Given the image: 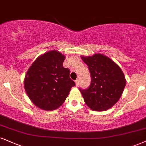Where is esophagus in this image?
<instances>
[{
  "label": "esophagus",
  "instance_id": "esophagus-1",
  "mask_svg": "<svg viewBox=\"0 0 146 146\" xmlns=\"http://www.w3.org/2000/svg\"><path fill=\"white\" fill-rule=\"evenodd\" d=\"M75 84H76V87H77V86H78V84H79V80H78V79H77V80H75Z\"/></svg>",
  "mask_w": 146,
  "mask_h": 146
}]
</instances>
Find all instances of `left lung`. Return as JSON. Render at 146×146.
I'll return each instance as SVG.
<instances>
[{"label": "left lung", "mask_w": 146, "mask_h": 146, "mask_svg": "<svg viewBox=\"0 0 146 146\" xmlns=\"http://www.w3.org/2000/svg\"><path fill=\"white\" fill-rule=\"evenodd\" d=\"M87 65L91 83L87 89H80L84 101L90 109L105 111L120 100L126 85L121 68L112 59L101 53L81 56Z\"/></svg>", "instance_id": "1"}]
</instances>
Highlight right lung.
<instances>
[{"label":"right lung","mask_w":146,"mask_h":146,"mask_svg":"<svg viewBox=\"0 0 146 146\" xmlns=\"http://www.w3.org/2000/svg\"><path fill=\"white\" fill-rule=\"evenodd\" d=\"M66 56L57 50L40 55L26 74L23 84L31 102L43 110H56L64 104L75 82L70 70L63 67Z\"/></svg>","instance_id":"right-lung-1"}]
</instances>
